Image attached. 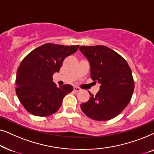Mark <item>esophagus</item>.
Wrapping results in <instances>:
<instances>
[{"label": "esophagus", "mask_w": 154, "mask_h": 154, "mask_svg": "<svg viewBox=\"0 0 154 154\" xmlns=\"http://www.w3.org/2000/svg\"><path fill=\"white\" fill-rule=\"evenodd\" d=\"M73 90H74L75 92H79V91H81V89L79 87H76V86H75V87H73Z\"/></svg>", "instance_id": "1"}]
</instances>
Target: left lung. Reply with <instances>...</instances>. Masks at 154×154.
Segmentation results:
<instances>
[{
	"label": "left lung",
	"mask_w": 154,
	"mask_h": 154,
	"mask_svg": "<svg viewBox=\"0 0 154 154\" xmlns=\"http://www.w3.org/2000/svg\"><path fill=\"white\" fill-rule=\"evenodd\" d=\"M79 50L90 64V77L100 84V90L81 104L90 119L104 121L117 116L132 98L134 83L132 71L125 59L104 45L81 46Z\"/></svg>",
	"instance_id": "1"
}]
</instances>
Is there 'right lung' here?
<instances>
[{
	"label": "right lung",
	"instance_id": "right-lung-1",
	"mask_svg": "<svg viewBox=\"0 0 154 154\" xmlns=\"http://www.w3.org/2000/svg\"><path fill=\"white\" fill-rule=\"evenodd\" d=\"M79 47L46 43L25 57L17 71L15 83L17 95L27 111L37 116H48L58 111L73 87L57 88L52 75L59 72L64 59Z\"/></svg>",
	"mask_w": 154,
	"mask_h": 154
}]
</instances>
